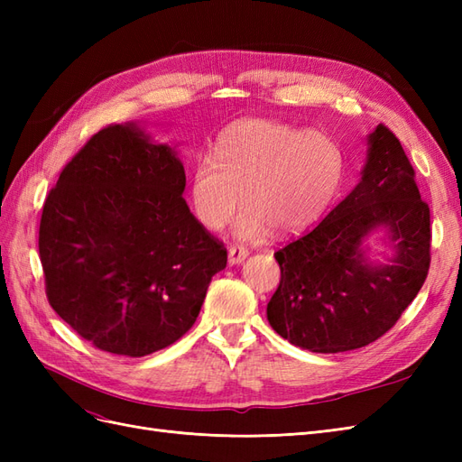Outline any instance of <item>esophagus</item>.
<instances>
[{
	"mask_svg": "<svg viewBox=\"0 0 462 462\" xmlns=\"http://www.w3.org/2000/svg\"><path fill=\"white\" fill-rule=\"evenodd\" d=\"M246 256H248V250L245 246H231L229 248V263L231 265H236V263L245 262Z\"/></svg>",
	"mask_w": 462,
	"mask_h": 462,
	"instance_id": "1",
	"label": "esophagus"
}]
</instances>
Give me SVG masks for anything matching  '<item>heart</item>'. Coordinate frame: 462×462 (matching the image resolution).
Instances as JSON below:
<instances>
[{"label":"heart","instance_id":"heart-1","mask_svg":"<svg viewBox=\"0 0 462 462\" xmlns=\"http://www.w3.org/2000/svg\"><path fill=\"white\" fill-rule=\"evenodd\" d=\"M345 175L339 144L319 131L243 119L217 138L212 158L192 165L189 197L208 231L235 221L236 241L263 243L270 233L291 235L310 227L337 197Z\"/></svg>","mask_w":462,"mask_h":462}]
</instances>
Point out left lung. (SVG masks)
Segmentation results:
<instances>
[{"mask_svg": "<svg viewBox=\"0 0 462 462\" xmlns=\"http://www.w3.org/2000/svg\"><path fill=\"white\" fill-rule=\"evenodd\" d=\"M358 185L326 219L275 253L282 282L270 326L312 353L366 346L395 326L430 268V208L399 138L383 125L366 136ZM382 240L374 251L371 236Z\"/></svg>", "mask_w": 462, "mask_h": 462, "instance_id": "left-lung-1", "label": "left lung"}]
</instances>
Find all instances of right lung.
<instances>
[{
	"instance_id": "right-lung-1",
	"label": "right lung",
	"mask_w": 462,
	"mask_h": 462,
	"mask_svg": "<svg viewBox=\"0 0 462 462\" xmlns=\"http://www.w3.org/2000/svg\"><path fill=\"white\" fill-rule=\"evenodd\" d=\"M177 144L109 125L65 165L40 221L51 309L106 353L146 356L197 321L227 250L190 214Z\"/></svg>"
}]
</instances>
